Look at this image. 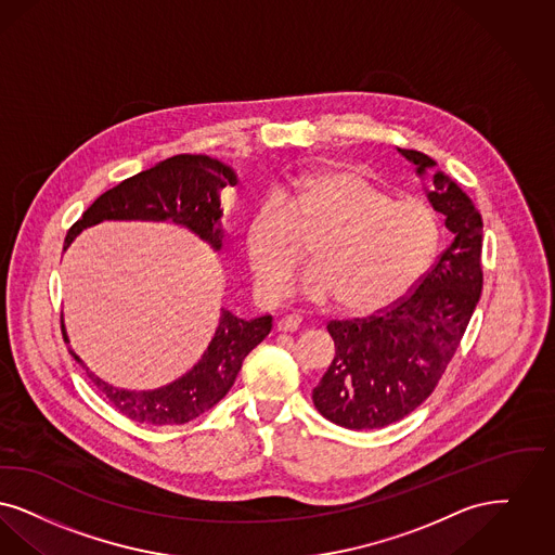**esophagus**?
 <instances>
[{
	"instance_id": "obj_1",
	"label": "esophagus",
	"mask_w": 555,
	"mask_h": 555,
	"mask_svg": "<svg viewBox=\"0 0 555 555\" xmlns=\"http://www.w3.org/2000/svg\"><path fill=\"white\" fill-rule=\"evenodd\" d=\"M300 323H302V317H300V314H286V317H282V319L278 321V330H280V332H296V330L300 327Z\"/></svg>"
}]
</instances>
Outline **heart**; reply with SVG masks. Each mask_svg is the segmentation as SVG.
I'll use <instances>...</instances> for the list:
<instances>
[{"instance_id":"obj_1","label":"heart","mask_w":555,"mask_h":555,"mask_svg":"<svg viewBox=\"0 0 555 555\" xmlns=\"http://www.w3.org/2000/svg\"><path fill=\"white\" fill-rule=\"evenodd\" d=\"M311 267L300 289L350 313L382 311L409 292L434 259L439 223L414 198L389 194L352 169L319 168L286 180L248 217L244 250L257 292L286 296L313 236Z\"/></svg>"}]
</instances>
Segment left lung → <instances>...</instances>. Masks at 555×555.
Wrapping results in <instances>:
<instances>
[{
	"label": "left lung",
	"instance_id": "1",
	"mask_svg": "<svg viewBox=\"0 0 555 555\" xmlns=\"http://www.w3.org/2000/svg\"><path fill=\"white\" fill-rule=\"evenodd\" d=\"M416 173L435 168L421 151L398 149ZM427 198L454 241L406 298L382 313L330 321L336 357L313 389L314 409L346 429H382L418 409L441 379L481 298L482 219L443 171Z\"/></svg>",
	"mask_w": 555,
	"mask_h": 555
}]
</instances>
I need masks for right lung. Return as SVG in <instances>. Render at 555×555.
<instances>
[{"label":"right lung","mask_w":555,"mask_h":555,"mask_svg":"<svg viewBox=\"0 0 555 555\" xmlns=\"http://www.w3.org/2000/svg\"><path fill=\"white\" fill-rule=\"evenodd\" d=\"M234 169L207 155H173L157 166L126 178L118 186L101 194L95 203L68 230L64 250L87 228L105 219H141V221H171L189 228L201 241L221 248V216L219 193L230 184L236 186ZM64 339L66 327L62 325ZM271 332V314L257 319H241L221 309L216 336L205 354L193 369L169 386L130 391L109 386L99 379L80 357L70 350L96 389L134 423L143 425H184L214 409L234 386L242 361L259 346Z\"/></svg>","instance_id":"add662e5"}]
</instances>
